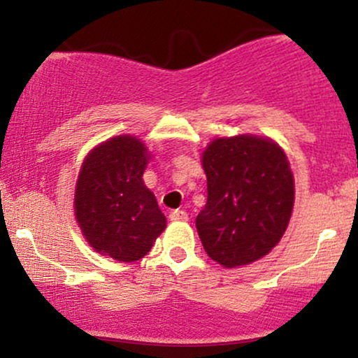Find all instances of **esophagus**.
Returning a JSON list of instances; mask_svg holds the SVG:
<instances>
[{"label": "esophagus", "mask_w": 358, "mask_h": 358, "mask_svg": "<svg viewBox=\"0 0 358 358\" xmlns=\"http://www.w3.org/2000/svg\"><path fill=\"white\" fill-rule=\"evenodd\" d=\"M170 220L175 222H187L188 220V213L185 210H173L170 213Z\"/></svg>", "instance_id": "obj_1"}]
</instances>
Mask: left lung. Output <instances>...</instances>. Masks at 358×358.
I'll return each instance as SVG.
<instances>
[{
	"label": "left lung",
	"mask_w": 358,
	"mask_h": 358,
	"mask_svg": "<svg viewBox=\"0 0 358 358\" xmlns=\"http://www.w3.org/2000/svg\"><path fill=\"white\" fill-rule=\"evenodd\" d=\"M207 205L196 215L205 252L224 268L269 254L285 236L294 205V176L274 139L215 138L202 153Z\"/></svg>",
	"instance_id": "1"
}]
</instances>
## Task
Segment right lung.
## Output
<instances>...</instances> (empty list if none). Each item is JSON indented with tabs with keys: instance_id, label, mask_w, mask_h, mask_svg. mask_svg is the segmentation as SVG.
Here are the masks:
<instances>
[{
	"instance_id": "1",
	"label": "right lung",
	"mask_w": 358,
	"mask_h": 358,
	"mask_svg": "<svg viewBox=\"0 0 358 358\" xmlns=\"http://www.w3.org/2000/svg\"><path fill=\"white\" fill-rule=\"evenodd\" d=\"M150 159L151 151L133 134L106 139L84 158L73 212L84 239L102 256L139 261L166 229V217L143 182Z\"/></svg>"
}]
</instances>
